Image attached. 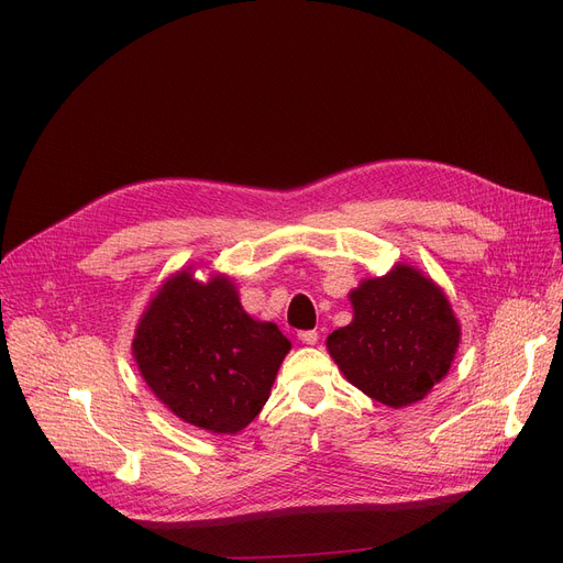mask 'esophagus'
Returning <instances> with one entry per match:
<instances>
[{
	"label": "esophagus",
	"mask_w": 563,
	"mask_h": 563,
	"mask_svg": "<svg viewBox=\"0 0 563 563\" xmlns=\"http://www.w3.org/2000/svg\"><path fill=\"white\" fill-rule=\"evenodd\" d=\"M299 340H301L303 344H317L319 333H317V331H301V333H299Z\"/></svg>",
	"instance_id": "esophagus-1"
}]
</instances>
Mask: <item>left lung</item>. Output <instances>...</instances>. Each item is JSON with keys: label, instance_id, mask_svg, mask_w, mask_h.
Here are the masks:
<instances>
[{"label": "left lung", "instance_id": "left-lung-1", "mask_svg": "<svg viewBox=\"0 0 563 563\" xmlns=\"http://www.w3.org/2000/svg\"><path fill=\"white\" fill-rule=\"evenodd\" d=\"M353 321L329 335L333 361L367 397L401 408L424 399L459 349L450 301L410 266L351 291Z\"/></svg>", "mask_w": 563, "mask_h": 563}]
</instances>
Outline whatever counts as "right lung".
Here are the masks:
<instances>
[{
  "instance_id": "1",
  "label": "right lung",
  "mask_w": 563,
  "mask_h": 563,
  "mask_svg": "<svg viewBox=\"0 0 563 563\" xmlns=\"http://www.w3.org/2000/svg\"><path fill=\"white\" fill-rule=\"evenodd\" d=\"M151 390L177 418L212 433H236L269 399L289 340L251 319L225 278H170L147 306L132 342Z\"/></svg>"
}]
</instances>
